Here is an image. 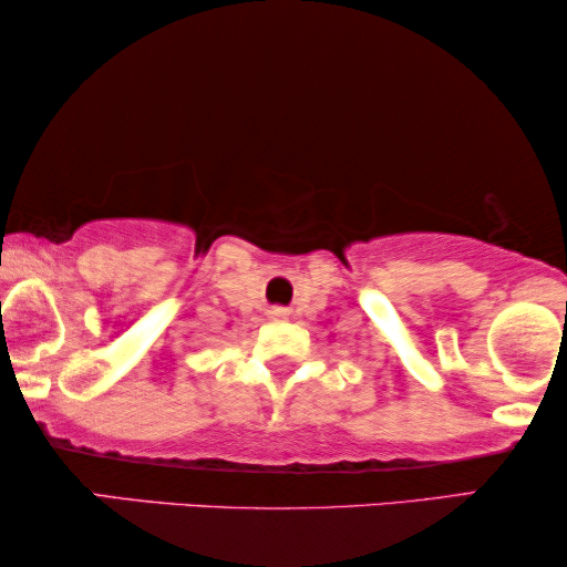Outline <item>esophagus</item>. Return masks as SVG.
Masks as SVG:
<instances>
[{"instance_id": "34e87169", "label": "esophagus", "mask_w": 567, "mask_h": 567, "mask_svg": "<svg viewBox=\"0 0 567 567\" xmlns=\"http://www.w3.org/2000/svg\"><path fill=\"white\" fill-rule=\"evenodd\" d=\"M270 317H286V309L284 307H274V309H270Z\"/></svg>"}]
</instances>
